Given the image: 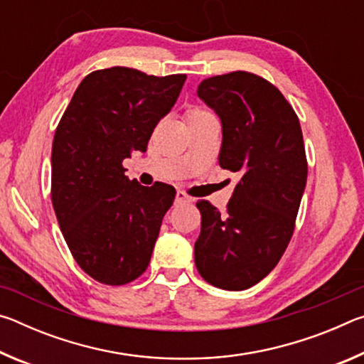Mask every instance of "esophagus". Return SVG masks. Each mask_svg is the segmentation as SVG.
I'll return each instance as SVG.
<instances>
[{"instance_id": "34e87169", "label": "esophagus", "mask_w": 364, "mask_h": 364, "mask_svg": "<svg viewBox=\"0 0 364 364\" xmlns=\"http://www.w3.org/2000/svg\"><path fill=\"white\" fill-rule=\"evenodd\" d=\"M184 202H191V197H188L186 194L183 193V191H178L176 196H175V204H184Z\"/></svg>"}]
</instances>
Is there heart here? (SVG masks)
I'll list each match as a JSON object with an SVG mask.
<instances>
[{"instance_id":"obj_1","label":"heart","mask_w":364,"mask_h":364,"mask_svg":"<svg viewBox=\"0 0 364 364\" xmlns=\"http://www.w3.org/2000/svg\"><path fill=\"white\" fill-rule=\"evenodd\" d=\"M207 115H210V114L205 112V110H199V109L189 110V112H188V123L194 122V120H199V119H204V117H207Z\"/></svg>"}]
</instances>
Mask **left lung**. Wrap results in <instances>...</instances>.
Segmentation results:
<instances>
[{
    "label": "left lung",
    "instance_id": "8db88e82",
    "mask_svg": "<svg viewBox=\"0 0 364 364\" xmlns=\"http://www.w3.org/2000/svg\"><path fill=\"white\" fill-rule=\"evenodd\" d=\"M197 96L220 117V167L241 178L226 213L207 200L196 204L200 234L194 262L212 286L244 291L269 274L292 237L306 186L304 136L281 91L254 73L207 78Z\"/></svg>",
    "mask_w": 364,
    "mask_h": 364
}]
</instances>
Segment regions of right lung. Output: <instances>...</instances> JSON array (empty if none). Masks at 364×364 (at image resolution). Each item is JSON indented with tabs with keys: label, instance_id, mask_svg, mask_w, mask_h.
Returning <instances> with one entry per match:
<instances>
[{
	"label": "right lung",
	"instance_id": "1",
	"mask_svg": "<svg viewBox=\"0 0 364 364\" xmlns=\"http://www.w3.org/2000/svg\"><path fill=\"white\" fill-rule=\"evenodd\" d=\"M186 75L154 77L128 67L86 75L54 133L51 199L60 231L86 274L122 286L144 273L176 191L144 188L122 162L146 152Z\"/></svg>",
	"mask_w": 364,
	"mask_h": 364
}]
</instances>
